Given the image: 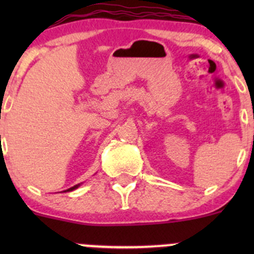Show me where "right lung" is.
<instances>
[{
  "label": "right lung",
  "instance_id": "add662e5",
  "mask_svg": "<svg viewBox=\"0 0 254 254\" xmlns=\"http://www.w3.org/2000/svg\"><path fill=\"white\" fill-rule=\"evenodd\" d=\"M79 187V184H76V186H73V187H71V188H68L67 190H64V191H71V190H75L76 188H78Z\"/></svg>",
  "mask_w": 254,
  "mask_h": 254
}]
</instances>
